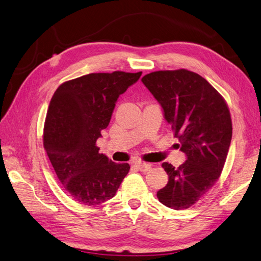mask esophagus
<instances>
[{"mask_svg":"<svg viewBox=\"0 0 261 261\" xmlns=\"http://www.w3.org/2000/svg\"><path fill=\"white\" fill-rule=\"evenodd\" d=\"M135 165L138 170H140L141 172H144V173L148 172L150 169H152V165L148 163H136Z\"/></svg>","mask_w":261,"mask_h":261,"instance_id":"obj_1","label":"esophagus"}]
</instances>
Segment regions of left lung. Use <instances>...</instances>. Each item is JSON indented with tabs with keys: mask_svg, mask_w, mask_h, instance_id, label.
I'll return each instance as SVG.
<instances>
[{
	"mask_svg": "<svg viewBox=\"0 0 261 261\" xmlns=\"http://www.w3.org/2000/svg\"><path fill=\"white\" fill-rule=\"evenodd\" d=\"M142 82L163 108L187 155L178 167L162 164L169 182L158 198L171 209H188L209 192L223 170L232 137L228 105L203 77L187 69L154 71Z\"/></svg>",
	"mask_w": 261,
	"mask_h": 261,
	"instance_id": "8db88e82",
	"label": "left lung"
}]
</instances>
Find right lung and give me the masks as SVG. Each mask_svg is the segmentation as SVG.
<instances>
[{"mask_svg": "<svg viewBox=\"0 0 261 261\" xmlns=\"http://www.w3.org/2000/svg\"><path fill=\"white\" fill-rule=\"evenodd\" d=\"M142 76L89 73L61 84L51 98L43 147L66 192L84 205L111 200L129 171L99 153L96 142L108 126L119 95Z\"/></svg>", "mask_w": 261, "mask_h": 261, "instance_id": "1", "label": "right lung"}]
</instances>
